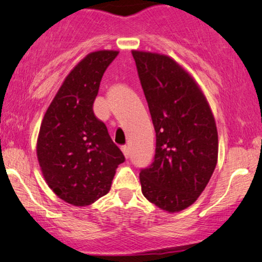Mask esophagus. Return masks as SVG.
<instances>
[{
    "instance_id": "34e87169",
    "label": "esophagus",
    "mask_w": 262,
    "mask_h": 262,
    "mask_svg": "<svg viewBox=\"0 0 262 262\" xmlns=\"http://www.w3.org/2000/svg\"><path fill=\"white\" fill-rule=\"evenodd\" d=\"M121 150H122V153H123L124 156H126V158H129V155H130L129 147H128V146H122V147H121Z\"/></svg>"
}]
</instances>
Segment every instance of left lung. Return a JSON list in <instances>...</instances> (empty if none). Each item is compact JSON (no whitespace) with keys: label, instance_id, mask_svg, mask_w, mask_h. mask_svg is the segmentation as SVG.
<instances>
[{"label":"left lung","instance_id":"obj_1","mask_svg":"<svg viewBox=\"0 0 262 262\" xmlns=\"http://www.w3.org/2000/svg\"><path fill=\"white\" fill-rule=\"evenodd\" d=\"M156 133L153 162L140 169L142 194L163 210L190 206L217 161V130L206 97L173 58L133 52Z\"/></svg>","mask_w":262,"mask_h":262}]
</instances>
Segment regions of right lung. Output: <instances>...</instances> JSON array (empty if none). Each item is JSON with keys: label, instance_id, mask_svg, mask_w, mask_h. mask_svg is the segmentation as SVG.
Here are the masks:
<instances>
[{"label": "right lung", "instance_id": "1", "mask_svg": "<svg viewBox=\"0 0 262 262\" xmlns=\"http://www.w3.org/2000/svg\"><path fill=\"white\" fill-rule=\"evenodd\" d=\"M119 52L88 54L68 74L47 109L37 139V159L58 198L87 206L111 190L124 155L113 142L93 104L100 82Z\"/></svg>", "mask_w": 262, "mask_h": 262}]
</instances>
